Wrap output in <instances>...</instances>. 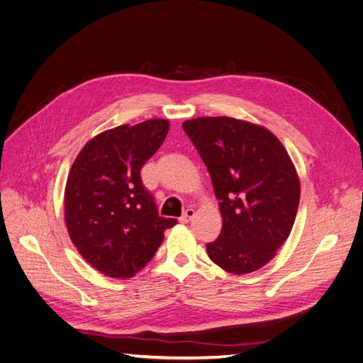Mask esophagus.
<instances>
[{
  "label": "esophagus",
  "instance_id": "esophagus-1",
  "mask_svg": "<svg viewBox=\"0 0 363 363\" xmlns=\"http://www.w3.org/2000/svg\"><path fill=\"white\" fill-rule=\"evenodd\" d=\"M194 215H195V211H194V208H186V211L183 212V215L180 216V223H183V224L189 223L191 219L194 218Z\"/></svg>",
  "mask_w": 363,
  "mask_h": 363
}]
</instances>
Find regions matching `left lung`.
I'll list each match as a JSON object with an SVG mask.
<instances>
[{
    "instance_id": "1",
    "label": "left lung",
    "mask_w": 363,
    "mask_h": 363,
    "mask_svg": "<svg viewBox=\"0 0 363 363\" xmlns=\"http://www.w3.org/2000/svg\"><path fill=\"white\" fill-rule=\"evenodd\" d=\"M211 174L223 216L207 255L230 274L265 267L286 242L300 203V179L286 148L265 127L228 116L184 121Z\"/></svg>"
}]
</instances>
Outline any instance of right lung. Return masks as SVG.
I'll list each match as a JSON object with an SVG mask.
<instances>
[{
    "mask_svg": "<svg viewBox=\"0 0 363 363\" xmlns=\"http://www.w3.org/2000/svg\"><path fill=\"white\" fill-rule=\"evenodd\" d=\"M169 121L119 125L92 138L65 188V223L82 257L107 277L128 279L155 256L177 219L159 216L140 168L168 135Z\"/></svg>",
    "mask_w": 363,
    "mask_h": 363,
    "instance_id": "1",
    "label": "right lung"
}]
</instances>
